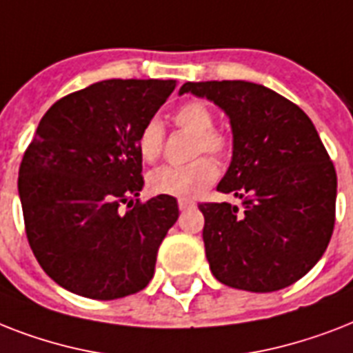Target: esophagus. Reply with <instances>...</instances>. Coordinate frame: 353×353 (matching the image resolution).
Masks as SVG:
<instances>
[{
	"label": "esophagus",
	"instance_id": "esophagus-1",
	"mask_svg": "<svg viewBox=\"0 0 353 353\" xmlns=\"http://www.w3.org/2000/svg\"><path fill=\"white\" fill-rule=\"evenodd\" d=\"M177 205H179V209L181 210H187V209H192L196 203H194L192 199H179V201H177Z\"/></svg>",
	"mask_w": 353,
	"mask_h": 353
}]
</instances>
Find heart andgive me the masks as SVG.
<instances>
[{
    "label": "heart",
    "instance_id": "obj_1",
    "mask_svg": "<svg viewBox=\"0 0 353 353\" xmlns=\"http://www.w3.org/2000/svg\"><path fill=\"white\" fill-rule=\"evenodd\" d=\"M174 124L194 135L192 155L210 154L225 157L231 152V137L214 128V113L207 104L199 101L185 102L172 115ZM165 128L159 121H148L137 135L139 155L146 163H154L163 154ZM218 165L210 157H199L183 166H161L148 176V188L157 196L190 199L216 181Z\"/></svg>",
    "mask_w": 353,
    "mask_h": 353
}]
</instances>
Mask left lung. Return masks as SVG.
Returning <instances> with one entry per match:
<instances>
[{
    "mask_svg": "<svg viewBox=\"0 0 353 353\" xmlns=\"http://www.w3.org/2000/svg\"><path fill=\"white\" fill-rule=\"evenodd\" d=\"M209 99L231 121L232 159L218 190L241 199L199 203L210 271L252 293L284 290L326 251L335 223L337 174L306 113L245 80L187 82L179 95Z\"/></svg>",
    "mask_w": 353,
    "mask_h": 353,
    "instance_id": "8db88e82",
    "label": "left lung"
}]
</instances>
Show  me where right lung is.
<instances>
[{"label":"right lung","instance_id":"obj_1","mask_svg":"<svg viewBox=\"0 0 353 353\" xmlns=\"http://www.w3.org/2000/svg\"><path fill=\"white\" fill-rule=\"evenodd\" d=\"M174 90L176 80H102L41 117L18 192L30 249L63 290L113 301L154 276L179 209L170 196L135 199L144 185L137 135Z\"/></svg>","mask_w":353,"mask_h":353}]
</instances>
